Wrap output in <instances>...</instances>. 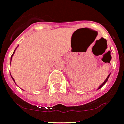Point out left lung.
Segmentation results:
<instances>
[{
    "label": "left lung",
    "instance_id": "obj_1",
    "mask_svg": "<svg viewBox=\"0 0 124 124\" xmlns=\"http://www.w3.org/2000/svg\"><path fill=\"white\" fill-rule=\"evenodd\" d=\"M109 75H110V74H109V75H108V76H107V78H106V80H105V81H104V82H103V84H102V85H101V86H100L99 88H98V89H100V88H101V87H103V86H104V85H105V83H106V82H107V80H108V78H109Z\"/></svg>",
    "mask_w": 124,
    "mask_h": 124
}]
</instances>
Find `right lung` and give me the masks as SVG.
<instances>
[{"mask_svg":"<svg viewBox=\"0 0 124 124\" xmlns=\"http://www.w3.org/2000/svg\"><path fill=\"white\" fill-rule=\"evenodd\" d=\"M16 49H15V51H14V52H13V54H12V56H11V59H10V60L11 61H12V56H13V54H14V53H15V51H16ZM10 63H11V61H10ZM10 75H11V74H10ZM12 79H13V80H14V82H15V80H14V79H13V77L12 76Z\"/></svg>","mask_w":124,"mask_h":124,"instance_id":"add662e5","label":"right lung"}]
</instances>
